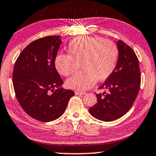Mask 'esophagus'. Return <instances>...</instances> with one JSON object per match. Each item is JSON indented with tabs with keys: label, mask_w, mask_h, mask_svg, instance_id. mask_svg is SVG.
I'll use <instances>...</instances> for the list:
<instances>
[{
	"label": "esophagus",
	"mask_w": 156,
	"mask_h": 156,
	"mask_svg": "<svg viewBox=\"0 0 156 156\" xmlns=\"http://www.w3.org/2000/svg\"><path fill=\"white\" fill-rule=\"evenodd\" d=\"M75 94L77 95H84L86 94V92H83V91H76Z\"/></svg>",
	"instance_id": "1"
}]
</instances>
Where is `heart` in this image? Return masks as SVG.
<instances>
[{
	"instance_id": "1",
	"label": "heart",
	"mask_w": 156,
	"mask_h": 156,
	"mask_svg": "<svg viewBox=\"0 0 156 156\" xmlns=\"http://www.w3.org/2000/svg\"><path fill=\"white\" fill-rule=\"evenodd\" d=\"M67 54H59L54 59L58 72L69 76L66 85L75 90H86L95 82L104 81L115 70L119 59V48L113 42L97 36H78L72 39L67 46Z\"/></svg>"
}]
</instances>
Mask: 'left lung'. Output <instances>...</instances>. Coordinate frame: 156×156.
I'll list each match as a JSON object with an SVG mask.
<instances>
[{"label":"left lung","mask_w":156,"mask_h":156,"mask_svg":"<svg viewBox=\"0 0 156 156\" xmlns=\"http://www.w3.org/2000/svg\"><path fill=\"white\" fill-rule=\"evenodd\" d=\"M119 59L116 67L99 89H108L109 93L99 94L97 104L89 108L95 119L112 121L125 115L130 110L137 96L141 83L139 60L130 46L117 41Z\"/></svg>","instance_id":"obj_1"}]
</instances>
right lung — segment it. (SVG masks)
Segmentation results:
<instances>
[{
	"instance_id": "add662e5",
	"label": "right lung",
	"mask_w": 156,
	"mask_h": 156,
	"mask_svg": "<svg viewBox=\"0 0 156 156\" xmlns=\"http://www.w3.org/2000/svg\"><path fill=\"white\" fill-rule=\"evenodd\" d=\"M61 43L59 35L35 40L15 62L12 78L16 99L24 112L37 121L59 119L75 94L61 87L63 80L54 65Z\"/></svg>"
}]
</instances>
